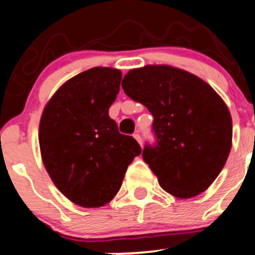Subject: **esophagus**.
Segmentation results:
<instances>
[{
    "instance_id": "obj_1",
    "label": "esophagus",
    "mask_w": 255,
    "mask_h": 255,
    "mask_svg": "<svg viewBox=\"0 0 255 255\" xmlns=\"http://www.w3.org/2000/svg\"><path fill=\"white\" fill-rule=\"evenodd\" d=\"M134 137H135V139H136V141L140 144V145H143V139H141V135H140V134H135Z\"/></svg>"
}]
</instances>
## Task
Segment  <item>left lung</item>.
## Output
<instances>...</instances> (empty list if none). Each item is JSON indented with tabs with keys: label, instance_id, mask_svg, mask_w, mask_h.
Segmentation results:
<instances>
[{
	"label": "left lung",
	"instance_id": "left-lung-1",
	"mask_svg": "<svg viewBox=\"0 0 255 255\" xmlns=\"http://www.w3.org/2000/svg\"><path fill=\"white\" fill-rule=\"evenodd\" d=\"M121 86L154 118L156 141L145 144L143 159L160 187L178 198L206 191L231 149L233 123L223 99L197 76L170 65L131 69Z\"/></svg>",
	"mask_w": 255,
	"mask_h": 255
}]
</instances>
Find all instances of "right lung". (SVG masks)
Returning a JSON list of instances; mask_svg holds the SVG:
<instances>
[{"mask_svg":"<svg viewBox=\"0 0 255 255\" xmlns=\"http://www.w3.org/2000/svg\"><path fill=\"white\" fill-rule=\"evenodd\" d=\"M121 72L95 67L67 81L49 100L39 125L46 172L65 197L82 207H101L115 197L141 148L119 132L109 109Z\"/></svg>","mask_w":255,"mask_h":255,"instance_id":"1","label":"right lung"}]
</instances>
